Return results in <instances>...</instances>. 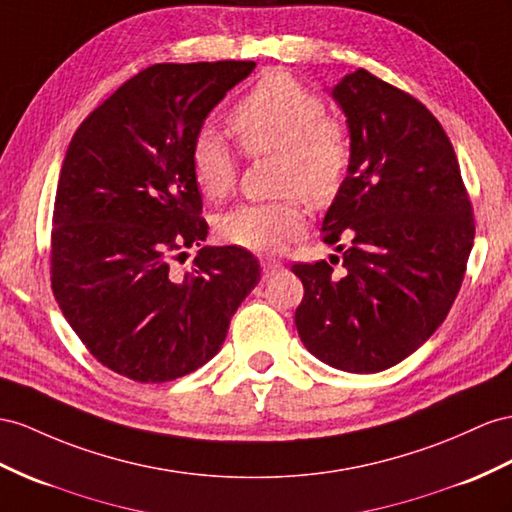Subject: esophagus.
Segmentation results:
<instances>
[{
  "label": "esophagus",
  "mask_w": 512,
  "mask_h": 512,
  "mask_svg": "<svg viewBox=\"0 0 512 512\" xmlns=\"http://www.w3.org/2000/svg\"><path fill=\"white\" fill-rule=\"evenodd\" d=\"M281 268H283L281 261L277 259H261V274H264V279L272 277V274L279 272Z\"/></svg>",
  "instance_id": "34e87169"
}]
</instances>
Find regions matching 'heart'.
<instances>
[{
    "label": "heart",
    "instance_id": "heart-1",
    "mask_svg": "<svg viewBox=\"0 0 512 512\" xmlns=\"http://www.w3.org/2000/svg\"><path fill=\"white\" fill-rule=\"evenodd\" d=\"M229 129L248 155L279 153V190L270 203H246L218 218L229 244L274 255L300 238L307 227L305 199L329 205L342 190L352 164L348 127L326 116L320 93L285 71H270L248 90L229 114ZM190 170L209 199H225L238 181V157L216 131L203 129L190 144Z\"/></svg>",
    "mask_w": 512,
    "mask_h": 512
}]
</instances>
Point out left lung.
Here are the masks:
<instances>
[{"instance_id":"1","label":"left lung","mask_w":512,"mask_h":512,"mask_svg":"<svg viewBox=\"0 0 512 512\" xmlns=\"http://www.w3.org/2000/svg\"><path fill=\"white\" fill-rule=\"evenodd\" d=\"M352 164L322 222L331 264H294L300 342L337 370L400 363L448 316L474 246V209L452 142L432 112L365 69L333 88ZM348 241V245L343 242Z\"/></svg>"}]
</instances>
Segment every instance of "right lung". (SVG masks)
<instances>
[{"label":"right lung","mask_w":512,"mask_h":512,"mask_svg":"<svg viewBox=\"0 0 512 512\" xmlns=\"http://www.w3.org/2000/svg\"><path fill=\"white\" fill-rule=\"evenodd\" d=\"M255 62L153 64L77 127L51 220V290L101 365L138 383L199 370L259 283L240 246L207 238L190 144L207 114Z\"/></svg>","instance_id":"obj_1"}]
</instances>
